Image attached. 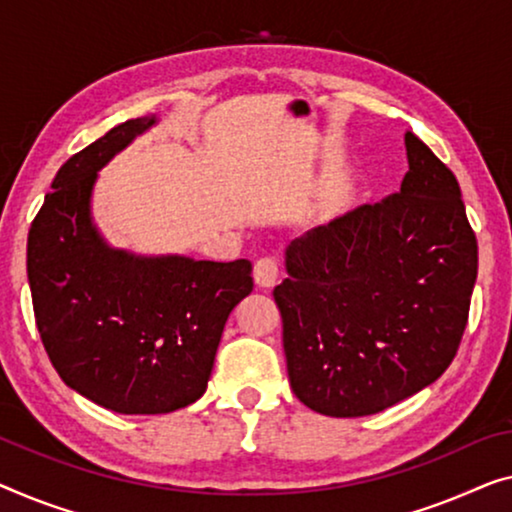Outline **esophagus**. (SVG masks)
<instances>
[{
    "instance_id": "1",
    "label": "esophagus",
    "mask_w": 512,
    "mask_h": 512,
    "mask_svg": "<svg viewBox=\"0 0 512 512\" xmlns=\"http://www.w3.org/2000/svg\"><path fill=\"white\" fill-rule=\"evenodd\" d=\"M253 278L257 282V287L269 289V287L276 285V280H278V259L276 257L257 259Z\"/></svg>"
}]
</instances>
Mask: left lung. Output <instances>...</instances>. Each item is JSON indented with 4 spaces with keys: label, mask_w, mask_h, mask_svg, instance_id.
I'll return each instance as SVG.
<instances>
[{
    "label": "left lung",
    "mask_w": 512,
    "mask_h": 512,
    "mask_svg": "<svg viewBox=\"0 0 512 512\" xmlns=\"http://www.w3.org/2000/svg\"><path fill=\"white\" fill-rule=\"evenodd\" d=\"M400 193L294 239L273 289L296 398L379 414L444 375L460 347L478 243L455 174L414 133Z\"/></svg>",
    "instance_id": "8db88e82"
}]
</instances>
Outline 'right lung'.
I'll use <instances>...</instances> for the list:
<instances>
[{
  "instance_id": "obj_1",
  "label": "right lung",
  "mask_w": 512,
  "mask_h": 512,
  "mask_svg": "<svg viewBox=\"0 0 512 512\" xmlns=\"http://www.w3.org/2000/svg\"><path fill=\"white\" fill-rule=\"evenodd\" d=\"M156 124V114L128 119L68 158L27 239L45 352L66 386L117 414H170L200 400L227 317L253 292L248 259L135 255L98 232V172Z\"/></svg>"
}]
</instances>
